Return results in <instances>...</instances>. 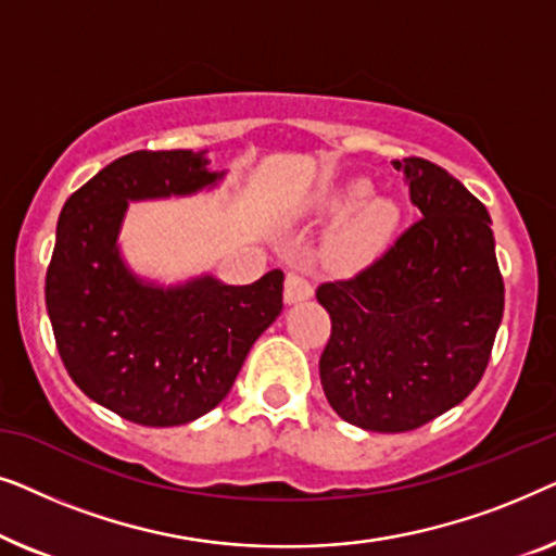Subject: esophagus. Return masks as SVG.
<instances>
[{
	"mask_svg": "<svg viewBox=\"0 0 556 556\" xmlns=\"http://www.w3.org/2000/svg\"><path fill=\"white\" fill-rule=\"evenodd\" d=\"M314 295V286L308 283V278H303L301 273H288L286 278V301L288 303H299L306 301Z\"/></svg>",
	"mask_w": 556,
	"mask_h": 556,
	"instance_id": "34e87169",
	"label": "esophagus"
}]
</instances>
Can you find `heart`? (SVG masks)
<instances>
[{
  "label": "heart",
  "instance_id": "obj_1",
  "mask_svg": "<svg viewBox=\"0 0 556 556\" xmlns=\"http://www.w3.org/2000/svg\"><path fill=\"white\" fill-rule=\"evenodd\" d=\"M367 185L356 181L344 194L326 197L324 207H339L344 202H356L337 227L329 232L324 245V257L331 268L356 270L375 261L392 238L400 212L390 200H363Z\"/></svg>",
  "mask_w": 556,
  "mask_h": 556
}]
</instances>
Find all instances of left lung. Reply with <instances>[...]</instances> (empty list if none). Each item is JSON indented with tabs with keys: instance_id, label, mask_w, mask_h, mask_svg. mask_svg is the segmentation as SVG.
<instances>
[{
	"instance_id": "obj_1",
	"label": "left lung",
	"mask_w": 556,
	"mask_h": 556,
	"mask_svg": "<svg viewBox=\"0 0 556 556\" xmlns=\"http://www.w3.org/2000/svg\"><path fill=\"white\" fill-rule=\"evenodd\" d=\"M392 164L422 217L367 268L316 288L331 318L324 394L341 420L371 432L422 428L466 400L504 316L483 202L428 159Z\"/></svg>"
}]
</instances>
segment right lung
I'll return each mask as SVG.
<instances>
[{
	"instance_id": "right-lung-1",
	"label": "right lung",
	"mask_w": 556,
	"mask_h": 556,
	"mask_svg": "<svg viewBox=\"0 0 556 556\" xmlns=\"http://www.w3.org/2000/svg\"><path fill=\"white\" fill-rule=\"evenodd\" d=\"M189 149L134 151L67 197L45 276V303L67 375L90 400L147 428L192 422L227 397L255 339L283 311V270L250 286L136 280L116 238L128 200L215 185Z\"/></svg>"
}]
</instances>
